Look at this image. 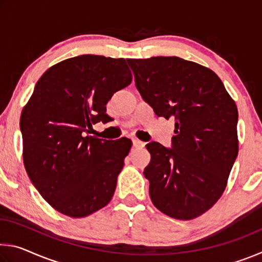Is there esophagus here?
Listing matches in <instances>:
<instances>
[{
	"label": "esophagus",
	"instance_id": "1",
	"mask_svg": "<svg viewBox=\"0 0 262 262\" xmlns=\"http://www.w3.org/2000/svg\"><path fill=\"white\" fill-rule=\"evenodd\" d=\"M132 141H133V145H134L135 148H142V147H144V142H142V141L137 140V139H133Z\"/></svg>",
	"mask_w": 262,
	"mask_h": 262
}]
</instances>
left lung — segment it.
<instances>
[{
  "mask_svg": "<svg viewBox=\"0 0 262 262\" xmlns=\"http://www.w3.org/2000/svg\"><path fill=\"white\" fill-rule=\"evenodd\" d=\"M135 85L158 117L174 120L172 148L157 142L144 177L154 206L192 220L223 194L238 155V111L220 77L177 56L128 59Z\"/></svg>",
  "mask_w": 262,
  "mask_h": 262,
  "instance_id": "left-lung-1",
  "label": "left lung"
}]
</instances>
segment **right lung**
Segmentation results:
<instances>
[{"label":"right lung","mask_w":262,"mask_h":262,"mask_svg":"<svg viewBox=\"0 0 262 262\" xmlns=\"http://www.w3.org/2000/svg\"><path fill=\"white\" fill-rule=\"evenodd\" d=\"M130 82L125 59L88 54L59 62L35 84L20 115L24 165L61 214L85 217L112 199L132 141L89 134L111 120L106 104Z\"/></svg>","instance_id":"add662e5"}]
</instances>
